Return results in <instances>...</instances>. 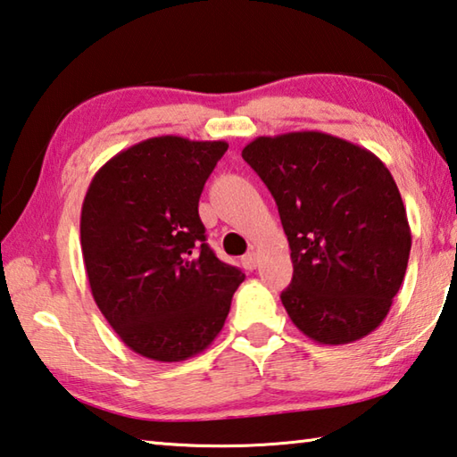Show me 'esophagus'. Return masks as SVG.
Here are the masks:
<instances>
[{
	"instance_id": "obj_1",
	"label": "esophagus",
	"mask_w": 457,
	"mask_h": 457,
	"mask_svg": "<svg viewBox=\"0 0 457 457\" xmlns=\"http://www.w3.org/2000/svg\"><path fill=\"white\" fill-rule=\"evenodd\" d=\"M242 263L245 270H255L257 268V253L255 252H247L244 257H242Z\"/></svg>"
}]
</instances>
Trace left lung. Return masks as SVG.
<instances>
[{"label":"left lung","instance_id":"obj_1","mask_svg":"<svg viewBox=\"0 0 457 457\" xmlns=\"http://www.w3.org/2000/svg\"><path fill=\"white\" fill-rule=\"evenodd\" d=\"M244 160L273 195L292 250L281 303L326 345L371 334L408 268L411 231L400 189L378 155L321 131L262 136Z\"/></svg>","mask_w":457,"mask_h":457}]
</instances>
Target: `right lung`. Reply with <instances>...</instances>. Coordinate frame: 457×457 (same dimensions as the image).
Instances as JSON below:
<instances>
[{
    "instance_id": "1",
    "label": "right lung",
    "mask_w": 457,
    "mask_h": 457,
    "mask_svg": "<svg viewBox=\"0 0 457 457\" xmlns=\"http://www.w3.org/2000/svg\"><path fill=\"white\" fill-rule=\"evenodd\" d=\"M226 142L149 137L91 179L81 253L91 295L129 350L154 361L204 352L226 323L244 273L215 257L197 213Z\"/></svg>"
}]
</instances>
